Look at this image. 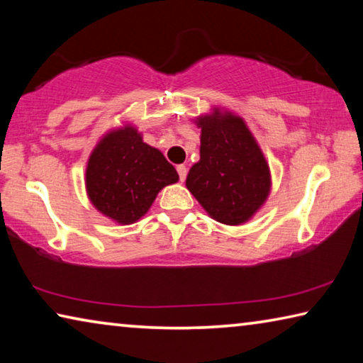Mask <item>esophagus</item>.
Listing matches in <instances>:
<instances>
[{"instance_id": "esophagus-1", "label": "esophagus", "mask_w": 363, "mask_h": 363, "mask_svg": "<svg viewBox=\"0 0 363 363\" xmlns=\"http://www.w3.org/2000/svg\"><path fill=\"white\" fill-rule=\"evenodd\" d=\"M177 174H179V179L184 182L186 181V176H187V168L186 164H177Z\"/></svg>"}]
</instances>
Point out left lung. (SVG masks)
<instances>
[{
  "instance_id": "8db88e82",
  "label": "left lung",
  "mask_w": 363,
  "mask_h": 363,
  "mask_svg": "<svg viewBox=\"0 0 363 363\" xmlns=\"http://www.w3.org/2000/svg\"><path fill=\"white\" fill-rule=\"evenodd\" d=\"M201 128L200 162L186 186L213 219L247 223L266 201L270 171L259 145L240 116L214 110L196 118Z\"/></svg>"
}]
</instances>
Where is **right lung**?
<instances>
[{"label":"right lung","mask_w":363,"mask_h":363,"mask_svg":"<svg viewBox=\"0 0 363 363\" xmlns=\"http://www.w3.org/2000/svg\"><path fill=\"white\" fill-rule=\"evenodd\" d=\"M177 179L173 164L130 125L106 134L86 168L91 203L118 224L136 223L149 211L160 190Z\"/></svg>","instance_id":"1"}]
</instances>
